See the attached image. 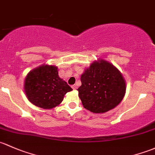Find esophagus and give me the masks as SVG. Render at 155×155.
Returning a JSON list of instances; mask_svg holds the SVG:
<instances>
[{
	"label": "esophagus",
	"instance_id": "esophagus-1",
	"mask_svg": "<svg viewBox=\"0 0 155 155\" xmlns=\"http://www.w3.org/2000/svg\"><path fill=\"white\" fill-rule=\"evenodd\" d=\"M72 88L73 90H76V89H77V85H76V84H73L72 86Z\"/></svg>",
	"mask_w": 155,
	"mask_h": 155
}]
</instances>
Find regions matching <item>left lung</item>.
Wrapping results in <instances>:
<instances>
[{"label":"left lung","instance_id":"8db88e82","mask_svg":"<svg viewBox=\"0 0 155 155\" xmlns=\"http://www.w3.org/2000/svg\"><path fill=\"white\" fill-rule=\"evenodd\" d=\"M77 89L84 108L103 114L114 108L124 98L126 83L121 72L109 61L99 58L84 70Z\"/></svg>","mask_w":155,"mask_h":155}]
</instances>
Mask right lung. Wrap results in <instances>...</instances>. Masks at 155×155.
Returning a JSON list of instances; mask_svg holds the SVG:
<instances>
[{"label":"right lung","mask_w":155,"mask_h":155,"mask_svg":"<svg viewBox=\"0 0 155 155\" xmlns=\"http://www.w3.org/2000/svg\"><path fill=\"white\" fill-rule=\"evenodd\" d=\"M24 87L28 100L43 109H52L59 105L65 94L73 90L58 76L56 65L45 64L27 73Z\"/></svg>","instance_id":"1"}]
</instances>
